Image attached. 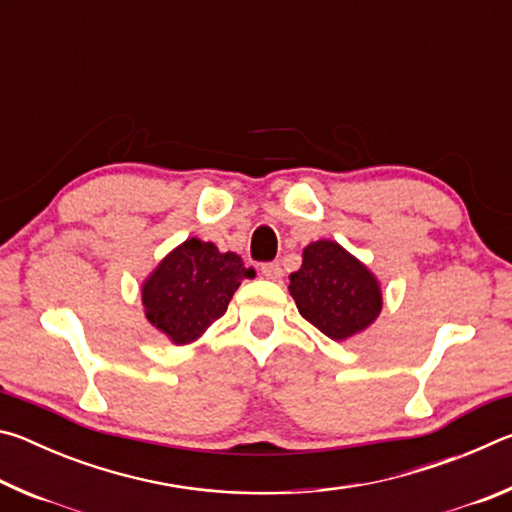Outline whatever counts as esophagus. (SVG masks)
I'll return each mask as SVG.
<instances>
[{
  "label": "esophagus",
  "instance_id": "34e87169",
  "mask_svg": "<svg viewBox=\"0 0 512 512\" xmlns=\"http://www.w3.org/2000/svg\"><path fill=\"white\" fill-rule=\"evenodd\" d=\"M262 275L268 277V280H280V277H282L280 262H264L262 264Z\"/></svg>",
  "mask_w": 512,
  "mask_h": 512
}]
</instances>
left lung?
<instances>
[{"instance_id":"1","label":"left lung","mask_w":512,"mask_h":512,"mask_svg":"<svg viewBox=\"0 0 512 512\" xmlns=\"http://www.w3.org/2000/svg\"><path fill=\"white\" fill-rule=\"evenodd\" d=\"M289 291L302 318L334 341L366 329L381 311L375 277L334 241H314L305 248Z\"/></svg>"}]
</instances>
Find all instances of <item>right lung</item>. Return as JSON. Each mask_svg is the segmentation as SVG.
<instances>
[{"label": "right lung", "mask_w": 512, "mask_h": 512, "mask_svg": "<svg viewBox=\"0 0 512 512\" xmlns=\"http://www.w3.org/2000/svg\"><path fill=\"white\" fill-rule=\"evenodd\" d=\"M253 275L237 253H219L214 244L187 239L146 280V318L173 343H192L225 314L241 280Z\"/></svg>", "instance_id": "obj_1"}]
</instances>
